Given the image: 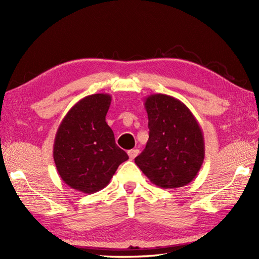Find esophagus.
Listing matches in <instances>:
<instances>
[{"mask_svg": "<svg viewBox=\"0 0 259 259\" xmlns=\"http://www.w3.org/2000/svg\"><path fill=\"white\" fill-rule=\"evenodd\" d=\"M128 155H129V158L133 160V159H135L137 156L139 155V150L138 149H131L128 151Z\"/></svg>", "mask_w": 259, "mask_h": 259, "instance_id": "esophagus-1", "label": "esophagus"}]
</instances>
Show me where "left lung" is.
I'll return each mask as SVG.
<instances>
[{
    "mask_svg": "<svg viewBox=\"0 0 259 259\" xmlns=\"http://www.w3.org/2000/svg\"><path fill=\"white\" fill-rule=\"evenodd\" d=\"M149 139L135 162L152 184L174 189L191 183L205 158L199 123L188 107L171 96L146 98Z\"/></svg>",
    "mask_w": 259,
    "mask_h": 259,
    "instance_id": "8db88e82",
    "label": "left lung"
}]
</instances>
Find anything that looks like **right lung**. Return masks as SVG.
<instances>
[{"label":"right lung","mask_w":259,"mask_h":259,"mask_svg":"<svg viewBox=\"0 0 259 259\" xmlns=\"http://www.w3.org/2000/svg\"><path fill=\"white\" fill-rule=\"evenodd\" d=\"M110 103L111 96L107 93L81 99L65 114L54 139L53 159L60 177L88 195L103 189L129 159L106 122Z\"/></svg>","instance_id":"1"}]
</instances>
